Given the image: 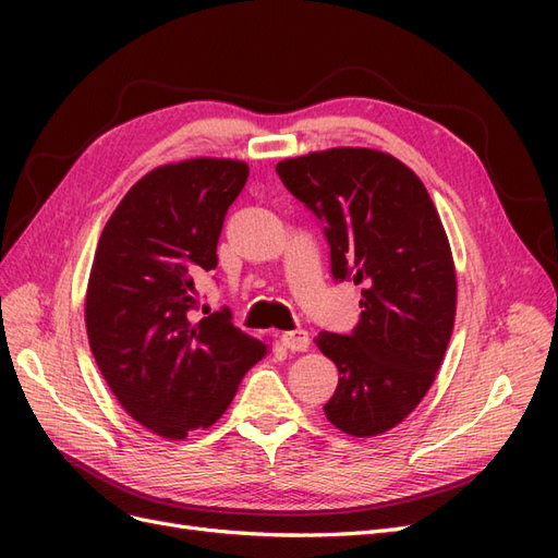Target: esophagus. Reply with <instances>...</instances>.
<instances>
[{"instance_id": "obj_1", "label": "esophagus", "mask_w": 558, "mask_h": 558, "mask_svg": "<svg viewBox=\"0 0 558 558\" xmlns=\"http://www.w3.org/2000/svg\"><path fill=\"white\" fill-rule=\"evenodd\" d=\"M281 344L291 351H307L310 349V332L307 330H291L281 335Z\"/></svg>"}]
</instances>
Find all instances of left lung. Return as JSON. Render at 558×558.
I'll return each mask as SVG.
<instances>
[{
  "mask_svg": "<svg viewBox=\"0 0 558 558\" xmlns=\"http://www.w3.org/2000/svg\"><path fill=\"white\" fill-rule=\"evenodd\" d=\"M320 223L335 281L363 286L349 335L318 332L340 369L324 412L356 437L391 430L430 388L453 328L451 248L421 179L373 148H330L277 165Z\"/></svg>",
  "mask_w": 558,
  "mask_h": 558,
  "instance_id": "obj_1",
  "label": "left lung"
}]
</instances>
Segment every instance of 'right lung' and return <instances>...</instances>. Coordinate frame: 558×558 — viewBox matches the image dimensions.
I'll use <instances>...</instances> for the list:
<instances>
[{
	"label": "right lung",
	"instance_id": "add662e5",
	"mask_svg": "<svg viewBox=\"0 0 558 558\" xmlns=\"http://www.w3.org/2000/svg\"><path fill=\"white\" fill-rule=\"evenodd\" d=\"M240 160L165 165L132 185L97 242L86 298L90 351L125 412L183 440L221 416L267 347L228 307L197 318L195 279L218 265Z\"/></svg>",
	"mask_w": 558,
	"mask_h": 558
}]
</instances>
